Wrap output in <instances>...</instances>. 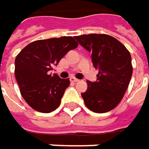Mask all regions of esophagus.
Returning <instances> with one entry per match:
<instances>
[{"mask_svg": "<svg viewBox=\"0 0 149 149\" xmlns=\"http://www.w3.org/2000/svg\"><path fill=\"white\" fill-rule=\"evenodd\" d=\"M69 80H70V81H71V82H78V81H80V80L76 79L75 77H70V79H69Z\"/></svg>", "mask_w": 149, "mask_h": 149, "instance_id": "obj_1", "label": "esophagus"}]
</instances>
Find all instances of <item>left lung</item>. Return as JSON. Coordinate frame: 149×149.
Wrapping results in <instances>:
<instances>
[{"label":"left lung","instance_id":"left-lung-1","mask_svg":"<svg viewBox=\"0 0 149 149\" xmlns=\"http://www.w3.org/2000/svg\"><path fill=\"white\" fill-rule=\"evenodd\" d=\"M75 40L91 53L93 66L98 68L96 81H87L88 89L81 94L91 111L106 113L121 101L130 82L133 67L129 51L108 35H83Z\"/></svg>","mask_w":149,"mask_h":149}]
</instances>
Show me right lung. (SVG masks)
Returning a JSON list of instances; mask_svg holds the SVG:
<instances>
[{
  "mask_svg": "<svg viewBox=\"0 0 149 149\" xmlns=\"http://www.w3.org/2000/svg\"><path fill=\"white\" fill-rule=\"evenodd\" d=\"M77 46L71 36L51 38L33 41L18 54L15 61V78L23 99L32 109L50 113L60 106L69 79H61L49 71Z\"/></svg>",
  "mask_w": 149,
  "mask_h": 149,
  "instance_id": "add662e5",
  "label": "right lung"
}]
</instances>
